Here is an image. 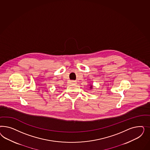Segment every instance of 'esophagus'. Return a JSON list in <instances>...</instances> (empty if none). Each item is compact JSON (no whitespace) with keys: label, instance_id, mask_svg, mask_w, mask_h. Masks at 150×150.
<instances>
[{"label":"esophagus","instance_id":"34e87169","mask_svg":"<svg viewBox=\"0 0 150 150\" xmlns=\"http://www.w3.org/2000/svg\"><path fill=\"white\" fill-rule=\"evenodd\" d=\"M71 83H76V81H74V80H73V81H71Z\"/></svg>","mask_w":150,"mask_h":150}]
</instances>
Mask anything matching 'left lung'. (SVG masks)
Instances as JSON below:
<instances>
[{
	"label": "left lung",
	"mask_w": 150,
	"mask_h": 150,
	"mask_svg": "<svg viewBox=\"0 0 150 150\" xmlns=\"http://www.w3.org/2000/svg\"><path fill=\"white\" fill-rule=\"evenodd\" d=\"M91 87H92V86H91Z\"/></svg>",
	"instance_id": "8db88e82"
}]
</instances>
